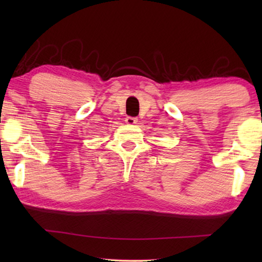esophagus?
<instances>
[{
    "label": "esophagus",
    "mask_w": 262,
    "mask_h": 262,
    "mask_svg": "<svg viewBox=\"0 0 262 262\" xmlns=\"http://www.w3.org/2000/svg\"><path fill=\"white\" fill-rule=\"evenodd\" d=\"M126 123L127 125H135V123L137 122V118H133V117H127L126 118Z\"/></svg>",
    "instance_id": "esophagus-1"
}]
</instances>
